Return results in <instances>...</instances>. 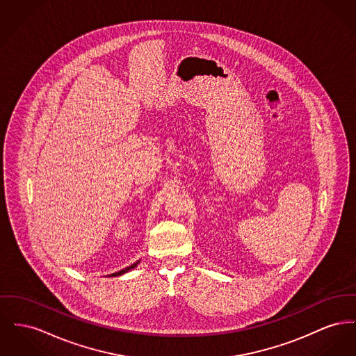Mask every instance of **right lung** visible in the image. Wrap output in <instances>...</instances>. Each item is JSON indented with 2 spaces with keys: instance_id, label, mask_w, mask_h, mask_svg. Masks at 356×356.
I'll return each mask as SVG.
<instances>
[{
  "instance_id": "right-lung-1",
  "label": "right lung",
  "mask_w": 356,
  "mask_h": 356,
  "mask_svg": "<svg viewBox=\"0 0 356 356\" xmlns=\"http://www.w3.org/2000/svg\"><path fill=\"white\" fill-rule=\"evenodd\" d=\"M140 264V261H137V262H134L133 265H130V266H127L125 269H122V270H120V272L113 273V274H110V277H117V275H121V274H124V273H127L130 269H134L137 265Z\"/></svg>"
}]
</instances>
